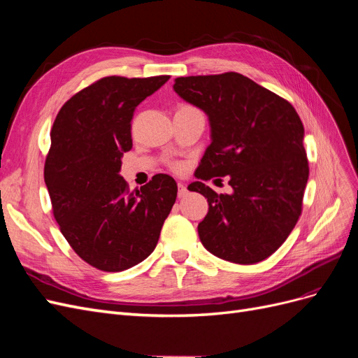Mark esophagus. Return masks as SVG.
Listing matches in <instances>:
<instances>
[{
    "instance_id": "obj_1",
    "label": "esophagus",
    "mask_w": 358,
    "mask_h": 358,
    "mask_svg": "<svg viewBox=\"0 0 358 358\" xmlns=\"http://www.w3.org/2000/svg\"><path fill=\"white\" fill-rule=\"evenodd\" d=\"M178 196H179V199H183L188 196V189L185 185H183V183H178Z\"/></svg>"
}]
</instances>
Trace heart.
I'll return each mask as SVG.
<instances>
[{
    "instance_id": "obj_1",
    "label": "heart",
    "mask_w": 358,
    "mask_h": 358,
    "mask_svg": "<svg viewBox=\"0 0 358 358\" xmlns=\"http://www.w3.org/2000/svg\"><path fill=\"white\" fill-rule=\"evenodd\" d=\"M182 109H194V107H191V106H182Z\"/></svg>"
}]
</instances>
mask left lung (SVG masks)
I'll return each instance as SVG.
<instances>
[{"instance_id":"1","label":"left lung","mask_w":358,"mask_h":358,"mask_svg":"<svg viewBox=\"0 0 358 358\" xmlns=\"http://www.w3.org/2000/svg\"><path fill=\"white\" fill-rule=\"evenodd\" d=\"M173 90L209 117L212 143L197 169L200 179L229 176L233 188L216 194L199 180L188 187L209 203L199 224L203 246L231 263L263 262L297 224L309 178L296 109L234 71L178 78Z\"/></svg>"}]
</instances>
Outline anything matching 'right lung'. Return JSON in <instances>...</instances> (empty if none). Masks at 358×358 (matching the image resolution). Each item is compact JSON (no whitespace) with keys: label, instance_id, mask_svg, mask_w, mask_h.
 <instances>
[{"label":"right lung","instance_id":"right-lung-1","mask_svg":"<svg viewBox=\"0 0 358 358\" xmlns=\"http://www.w3.org/2000/svg\"><path fill=\"white\" fill-rule=\"evenodd\" d=\"M169 79L103 78L74 94L50 129L45 182L53 216L73 251L103 272H122L152 254L176 201L169 175L134 191L119 175L133 148L136 107Z\"/></svg>","mask_w":358,"mask_h":358}]
</instances>
